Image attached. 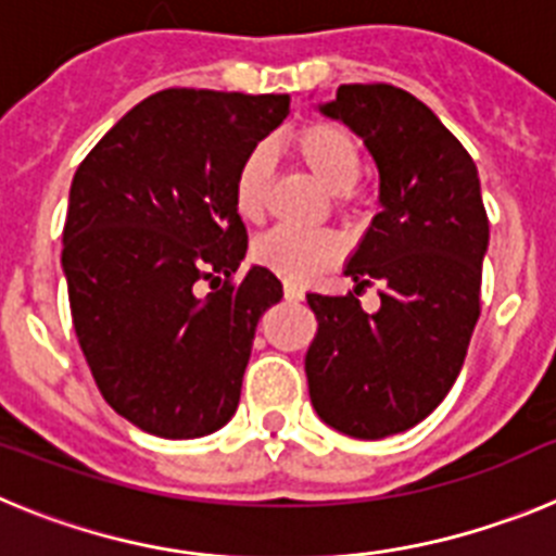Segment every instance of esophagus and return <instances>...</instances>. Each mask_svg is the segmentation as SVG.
Listing matches in <instances>:
<instances>
[{
    "label": "esophagus",
    "mask_w": 556,
    "mask_h": 556,
    "mask_svg": "<svg viewBox=\"0 0 556 556\" xmlns=\"http://www.w3.org/2000/svg\"><path fill=\"white\" fill-rule=\"evenodd\" d=\"M283 298H287L289 303H298V301H303V292L294 287V283H283Z\"/></svg>",
    "instance_id": "esophagus-1"
}]
</instances>
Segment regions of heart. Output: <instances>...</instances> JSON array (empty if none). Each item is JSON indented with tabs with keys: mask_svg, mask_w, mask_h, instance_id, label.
<instances>
[{
	"mask_svg": "<svg viewBox=\"0 0 556 556\" xmlns=\"http://www.w3.org/2000/svg\"><path fill=\"white\" fill-rule=\"evenodd\" d=\"M289 155L306 169L323 189L333 194L339 211L351 205L353 186L362 178V147L345 125L337 122H306L289 136ZM269 189H273V152L255 147L244 155L233 178V208L244 223H262L267 214ZM342 253V244L328 230L294 233V230H269L253 244L255 264L267 267L289 283H306L320 269L331 267Z\"/></svg>",
	"mask_w": 556,
	"mask_h": 556,
	"instance_id": "1",
	"label": "heart"
}]
</instances>
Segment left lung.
I'll use <instances>...</instances> for the list:
<instances>
[{"mask_svg": "<svg viewBox=\"0 0 556 556\" xmlns=\"http://www.w3.org/2000/svg\"><path fill=\"white\" fill-rule=\"evenodd\" d=\"M365 141L378 203L345 275L381 283L367 314L351 292L306 294L317 337L306 353L308 395L323 424L381 440L429 417L454 387L481 312L490 223L479 172L429 105L387 83L339 86L320 105Z\"/></svg>", "mask_w": 556, "mask_h": 556, "instance_id": "8db88e82", "label": "left lung"}]
</instances>
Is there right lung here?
Wrapping results in <instances>:
<instances>
[{
  "label": "right lung",
  "instance_id": "right-lung-1",
  "mask_svg": "<svg viewBox=\"0 0 556 556\" xmlns=\"http://www.w3.org/2000/svg\"><path fill=\"white\" fill-rule=\"evenodd\" d=\"M289 116V94L166 88L127 111L77 166L63 275L77 342L111 409L166 440L223 429L262 314L267 267L242 278L233 178Z\"/></svg>",
  "mask_w": 556,
  "mask_h": 556
}]
</instances>
